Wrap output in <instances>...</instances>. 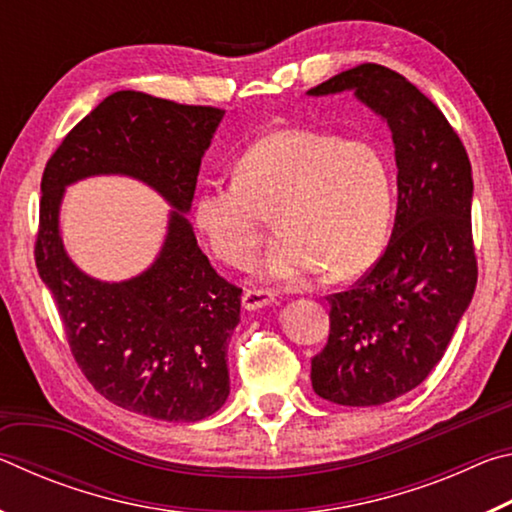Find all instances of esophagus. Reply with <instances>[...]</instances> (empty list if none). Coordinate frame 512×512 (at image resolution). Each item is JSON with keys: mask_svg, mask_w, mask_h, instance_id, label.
Masks as SVG:
<instances>
[{"mask_svg": "<svg viewBox=\"0 0 512 512\" xmlns=\"http://www.w3.org/2000/svg\"><path fill=\"white\" fill-rule=\"evenodd\" d=\"M273 302V293L264 289H248L244 291V298H241V305L248 311H257L262 307H268Z\"/></svg>", "mask_w": 512, "mask_h": 512, "instance_id": "obj_1", "label": "esophagus"}]
</instances>
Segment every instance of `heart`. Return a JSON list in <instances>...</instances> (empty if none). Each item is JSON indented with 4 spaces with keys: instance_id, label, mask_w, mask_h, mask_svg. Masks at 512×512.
I'll list each match as a JSON object with an SVG mask.
<instances>
[{
    "instance_id": "b5f03b06",
    "label": "heart",
    "mask_w": 512,
    "mask_h": 512,
    "mask_svg": "<svg viewBox=\"0 0 512 512\" xmlns=\"http://www.w3.org/2000/svg\"><path fill=\"white\" fill-rule=\"evenodd\" d=\"M393 173L366 142L309 128H275L235 160V183H207L192 203L203 244L225 264H244L274 214L280 244L262 262L268 282L298 284L366 273L386 246Z\"/></svg>"
}]
</instances>
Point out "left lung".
<instances>
[{"label":"left lung","mask_w":512,"mask_h":512,"mask_svg":"<svg viewBox=\"0 0 512 512\" xmlns=\"http://www.w3.org/2000/svg\"><path fill=\"white\" fill-rule=\"evenodd\" d=\"M352 92L393 135L397 212L386 253L354 289L329 296V339L311 359L316 395L379 406L443 359L476 289L472 167L433 101L402 74L359 65L311 88Z\"/></svg>","instance_id":"left-lung-1"}]
</instances>
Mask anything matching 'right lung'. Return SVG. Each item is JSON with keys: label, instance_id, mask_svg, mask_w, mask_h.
I'll return each mask as SVG.
<instances>
[{"label": "right lung", "instance_id": "obj_1", "mask_svg": "<svg viewBox=\"0 0 512 512\" xmlns=\"http://www.w3.org/2000/svg\"><path fill=\"white\" fill-rule=\"evenodd\" d=\"M223 115L115 92L74 126L42 176L36 266L74 359L106 400L155 420H203L230 395L225 357L241 320V289L216 275L187 219ZM94 175L140 179L172 207L161 253L121 283L81 272L59 237L64 189Z\"/></svg>", "mask_w": 512, "mask_h": 512}]
</instances>
